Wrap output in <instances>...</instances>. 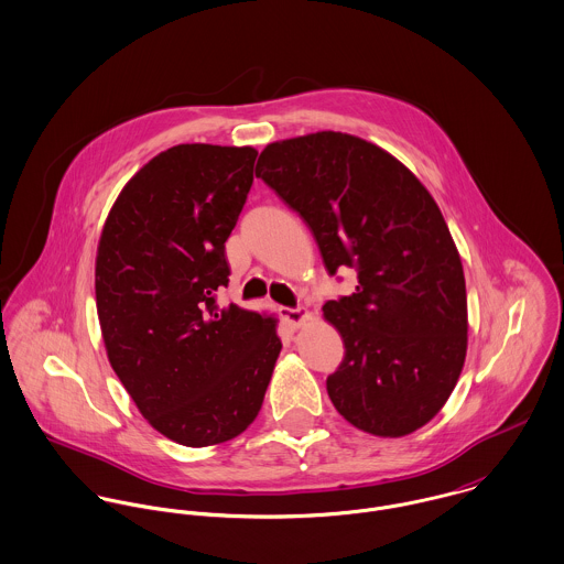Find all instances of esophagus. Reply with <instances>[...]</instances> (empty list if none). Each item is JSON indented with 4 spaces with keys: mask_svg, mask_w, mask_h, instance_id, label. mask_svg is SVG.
I'll list each match as a JSON object with an SVG mask.
<instances>
[{
    "mask_svg": "<svg viewBox=\"0 0 564 564\" xmlns=\"http://www.w3.org/2000/svg\"><path fill=\"white\" fill-rule=\"evenodd\" d=\"M281 317H283V322L290 326V328H301V326H305L310 319H312V313L307 312V310H303V307H296V310H281Z\"/></svg>",
    "mask_w": 564,
    "mask_h": 564,
    "instance_id": "1",
    "label": "esophagus"
}]
</instances>
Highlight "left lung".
Returning a JSON list of instances; mask_svg holds the SVG:
<instances>
[{
	"mask_svg": "<svg viewBox=\"0 0 564 564\" xmlns=\"http://www.w3.org/2000/svg\"><path fill=\"white\" fill-rule=\"evenodd\" d=\"M257 177L310 225L324 265L357 270L322 313L344 339L328 398L355 429L404 437L454 391L467 355L460 254L433 194L389 151L352 133L270 142Z\"/></svg>",
	"mask_w": 564,
	"mask_h": 564,
	"instance_id": "left-lung-1",
	"label": "left lung"
}]
</instances>
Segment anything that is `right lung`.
<instances>
[{"instance_id":"right-lung-1","label":"right lung","mask_w":564,"mask_h":564,"mask_svg":"<svg viewBox=\"0 0 564 564\" xmlns=\"http://www.w3.org/2000/svg\"><path fill=\"white\" fill-rule=\"evenodd\" d=\"M257 149L177 144L117 196L97 247L104 346L142 417L207 447L242 435L281 352L279 319L214 294L229 283L225 242L252 186Z\"/></svg>"}]
</instances>
